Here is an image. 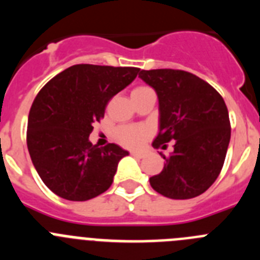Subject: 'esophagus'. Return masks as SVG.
<instances>
[{"instance_id":"1","label":"esophagus","mask_w":260,"mask_h":260,"mask_svg":"<svg viewBox=\"0 0 260 260\" xmlns=\"http://www.w3.org/2000/svg\"><path fill=\"white\" fill-rule=\"evenodd\" d=\"M132 153L134 157H138V158H143L144 157V152H139V151H132Z\"/></svg>"}]
</instances>
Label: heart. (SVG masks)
<instances>
[{"label": "heart", "instance_id": "heart-1", "mask_svg": "<svg viewBox=\"0 0 260 260\" xmlns=\"http://www.w3.org/2000/svg\"><path fill=\"white\" fill-rule=\"evenodd\" d=\"M147 88H150V87L139 86L134 88L133 93L141 92ZM147 135H148V130L143 126H119L114 132V137L119 143L126 147H132V148L139 146L146 139Z\"/></svg>", "mask_w": 260, "mask_h": 260}]
</instances>
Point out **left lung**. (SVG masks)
Returning a JSON list of instances; mask_svg holds the SVG:
<instances>
[{
    "label": "left lung",
    "mask_w": 260,
    "mask_h": 260,
    "mask_svg": "<svg viewBox=\"0 0 260 260\" xmlns=\"http://www.w3.org/2000/svg\"><path fill=\"white\" fill-rule=\"evenodd\" d=\"M139 78L158 98L160 132L153 147L165 150V143L174 141L171 155L160 153L165 165L150 178L152 189L171 199H191L203 194L219 177L231 141L224 99L189 71L142 70Z\"/></svg>",
    "instance_id": "obj_1"
}]
</instances>
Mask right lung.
<instances>
[{"label": "right lung", "mask_w": 260, "mask_h": 260, "mask_svg": "<svg viewBox=\"0 0 260 260\" xmlns=\"http://www.w3.org/2000/svg\"><path fill=\"white\" fill-rule=\"evenodd\" d=\"M141 69L80 63L45 84L28 114L27 147L48 189L63 199L84 202L110 187L117 165L127 151L114 143L93 146V123L104 118L114 95Z\"/></svg>", "instance_id": "add662e5"}]
</instances>
